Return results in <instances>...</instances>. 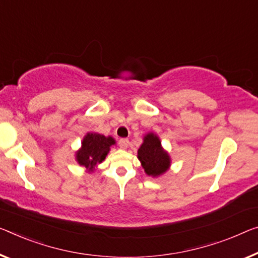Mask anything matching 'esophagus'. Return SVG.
I'll return each mask as SVG.
<instances>
[{"mask_svg": "<svg viewBox=\"0 0 258 258\" xmlns=\"http://www.w3.org/2000/svg\"><path fill=\"white\" fill-rule=\"evenodd\" d=\"M118 145H120L121 149H126L129 145V140L128 138H120L118 140Z\"/></svg>", "mask_w": 258, "mask_h": 258, "instance_id": "34e87169", "label": "esophagus"}]
</instances>
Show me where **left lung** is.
I'll return each mask as SVG.
<instances>
[{
	"instance_id": "obj_1",
	"label": "left lung",
	"mask_w": 258,
	"mask_h": 258,
	"mask_svg": "<svg viewBox=\"0 0 258 258\" xmlns=\"http://www.w3.org/2000/svg\"><path fill=\"white\" fill-rule=\"evenodd\" d=\"M138 159L141 160L145 173L158 176L169 167L170 159L167 152L161 149V143L154 134H148L138 150Z\"/></svg>"
}]
</instances>
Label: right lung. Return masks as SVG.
<instances>
[{
    "label": "right lung",
    "mask_w": 258,
    "mask_h": 258,
    "mask_svg": "<svg viewBox=\"0 0 258 258\" xmlns=\"http://www.w3.org/2000/svg\"><path fill=\"white\" fill-rule=\"evenodd\" d=\"M115 144L112 137L104 135L89 133L82 142V149L77 152V161L79 165L92 170L94 166L105 159L110 146Z\"/></svg>",
    "instance_id": "right-lung-1"
}]
</instances>
